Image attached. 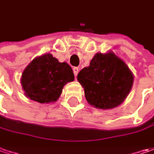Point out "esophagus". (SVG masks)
<instances>
[{
	"label": "esophagus",
	"mask_w": 154,
	"mask_h": 154,
	"mask_svg": "<svg viewBox=\"0 0 154 154\" xmlns=\"http://www.w3.org/2000/svg\"><path fill=\"white\" fill-rule=\"evenodd\" d=\"M78 72H79V69H78V67H73V73H74V76H75V77L77 76Z\"/></svg>",
	"instance_id": "34e87169"
}]
</instances>
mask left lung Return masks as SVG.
<instances>
[{
	"label": "left lung",
	"instance_id": "obj_1",
	"mask_svg": "<svg viewBox=\"0 0 154 154\" xmlns=\"http://www.w3.org/2000/svg\"><path fill=\"white\" fill-rule=\"evenodd\" d=\"M88 103L99 109H112L122 103L134 82L124 61L112 52L98 53L77 75Z\"/></svg>",
	"mask_w": 154,
	"mask_h": 154
}]
</instances>
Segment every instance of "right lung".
I'll use <instances>...</instances> for the list:
<instances>
[{"instance_id":"1","label":"right lung","mask_w":154,"mask_h":154,"mask_svg":"<svg viewBox=\"0 0 154 154\" xmlns=\"http://www.w3.org/2000/svg\"><path fill=\"white\" fill-rule=\"evenodd\" d=\"M74 80L71 66L60 63L51 54L36 57L22 73L21 85L24 94L39 103L54 102L62 93L63 87Z\"/></svg>"}]
</instances>
